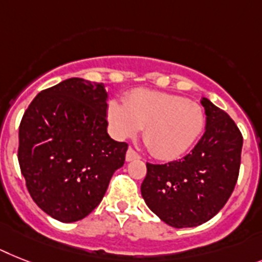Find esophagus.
<instances>
[{"mask_svg":"<svg viewBox=\"0 0 262 262\" xmlns=\"http://www.w3.org/2000/svg\"><path fill=\"white\" fill-rule=\"evenodd\" d=\"M139 158H140L139 154H138V152H136L134 148H131V147H129L126 152V161L131 162V161H135V159H139Z\"/></svg>","mask_w":262,"mask_h":262,"instance_id":"esophagus-1","label":"esophagus"}]
</instances>
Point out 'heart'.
Segmentation results:
<instances>
[{
  "label": "heart",
  "mask_w": 262,
  "mask_h": 262,
  "mask_svg": "<svg viewBox=\"0 0 262 262\" xmlns=\"http://www.w3.org/2000/svg\"><path fill=\"white\" fill-rule=\"evenodd\" d=\"M107 114L118 138H131L143 128L147 148L165 161L185 154L205 127L204 108L198 103L158 91H133L124 105L110 101Z\"/></svg>",
  "instance_id": "1"
}]
</instances>
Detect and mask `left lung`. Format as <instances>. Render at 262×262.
Instances as JSON below:
<instances>
[{
  "label": "left lung",
  "mask_w": 262,
  "mask_h": 262,
  "mask_svg": "<svg viewBox=\"0 0 262 262\" xmlns=\"http://www.w3.org/2000/svg\"><path fill=\"white\" fill-rule=\"evenodd\" d=\"M206 129L190 154L165 165L147 163L144 202L172 228H194L221 210L238 179L243 135L234 120L209 99L201 100Z\"/></svg>",
  "instance_id": "1"
}]
</instances>
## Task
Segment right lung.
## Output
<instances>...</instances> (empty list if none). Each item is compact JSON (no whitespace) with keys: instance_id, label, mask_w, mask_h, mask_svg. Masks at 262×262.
I'll return each mask as SVG.
<instances>
[{"instance_id":"1","label":"right lung","mask_w":262,"mask_h":262,"mask_svg":"<svg viewBox=\"0 0 262 262\" xmlns=\"http://www.w3.org/2000/svg\"><path fill=\"white\" fill-rule=\"evenodd\" d=\"M107 91L72 77L41 91L19 123L18 163L41 210L61 222L87 217L124 165L126 142L107 133Z\"/></svg>"}]
</instances>
